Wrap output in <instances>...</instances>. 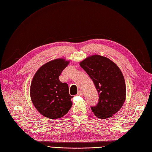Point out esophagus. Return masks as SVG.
Masks as SVG:
<instances>
[{"label": "esophagus", "instance_id": "1", "mask_svg": "<svg viewBox=\"0 0 152 152\" xmlns=\"http://www.w3.org/2000/svg\"><path fill=\"white\" fill-rule=\"evenodd\" d=\"M77 95L82 96V95H83V93H82V91H78V93H77Z\"/></svg>", "mask_w": 152, "mask_h": 152}]
</instances>
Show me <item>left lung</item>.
Segmentation results:
<instances>
[{
    "label": "left lung",
    "instance_id": "left-lung-1",
    "mask_svg": "<svg viewBox=\"0 0 152 152\" xmlns=\"http://www.w3.org/2000/svg\"><path fill=\"white\" fill-rule=\"evenodd\" d=\"M80 65L93 81L99 95L97 104L91 107L92 111L100 118L112 117L126 99V87L122 72L110 59L99 55L87 58Z\"/></svg>",
    "mask_w": 152,
    "mask_h": 152
}]
</instances>
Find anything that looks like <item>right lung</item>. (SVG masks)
Listing matches in <instances>:
<instances>
[{
	"label": "right lung",
	"mask_w": 152,
	"mask_h": 152,
	"mask_svg": "<svg viewBox=\"0 0 152 152\" xmlns=\"http://www.w3.org/2000/svg\"><path fill=\"white\" fill-rule=\"evenodd\" d=\"M69 61L56 59L41 66L35 74L30 86L34 107L43 116L59 118L66 115L72 105L68 86L59 79Z\"/></svg>",
	"instance_id": "add662e5"
}]
</instances>
